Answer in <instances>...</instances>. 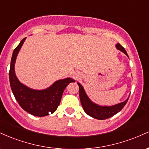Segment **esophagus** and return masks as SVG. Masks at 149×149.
Returning a JSON list of instances; mask_svg holds the SVG:
<instances>
[{
	"label": "esophagus",
	"mask_w": 149,
	"mask_h": 149,
	"mask_svg": "<svg viewBox=\"0 0 149 149\" xmlns=\"http://www.w3.org/2000/svg\"><path fill=\"white\" fill-rule=\"evenodd\" d=\"M71 77L73 78V79H78V78H80V73H77V72H73L71 73Z\"/></svg>",
	"instance_id": "obj_1"
}]
</instances>
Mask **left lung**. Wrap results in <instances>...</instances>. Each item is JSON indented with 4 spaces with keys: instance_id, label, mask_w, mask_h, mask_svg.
Masks as SVG:
<instances>
[{
    "instance_id": "8db88e82",
    "label": "left lung",
    "mask_w": 149,
    "mask_h": 149,
    "mask_svg": "<svg viewBox=\"0 0 149 149\" xmlns=\"http://www.w3.org/2000/svg\"><path fill=\"white\" fill-rule=\"evenodd\" d=\"M116 47L120 51L123 52L125 55L128 57V54L124 47L117 43L116 45ZM77 84L79 86V96L82 107L83 108V110L88 114V116H91L95 119L98 120H105L109 118L112 117L119 111H120L123 109L125 104H127L129 97L125 101L121 103L115 104L113 106H101L99 104L94 103L91 101L89 97L87 95L83 85L80 83H77Z\"/></svg>"
}]
</instances>
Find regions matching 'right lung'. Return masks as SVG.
<instances>
[{"instance_id":"right-lung-1","label":"right lung","mask_w":149,"mask_h":149,"mask_svg":"<svg viewBox=\"0 0 149 149\" xmlns=\"http://www.w3.org/2000/svg\"><path fill=\"white\" fill-rule=\"evenodd\" d=\"M26 38L22 39L13 51L9 72L10 87L15 99L24 110L33 116L43 117L57 110L66 87L75 80L71 78L58 80L44 90H34L22 84L15 74V64Z\"/></svg>"}]
</instances>
